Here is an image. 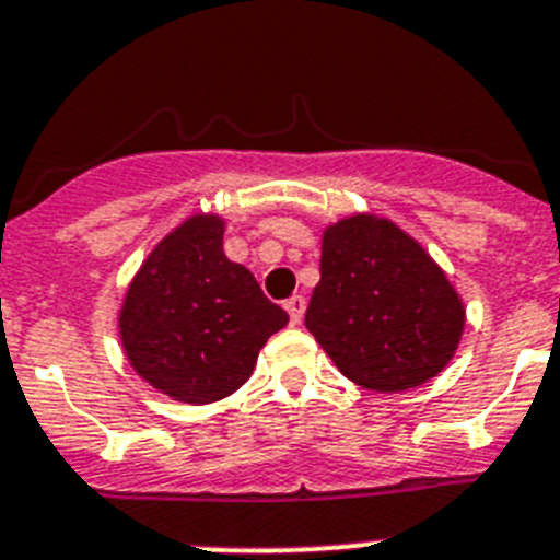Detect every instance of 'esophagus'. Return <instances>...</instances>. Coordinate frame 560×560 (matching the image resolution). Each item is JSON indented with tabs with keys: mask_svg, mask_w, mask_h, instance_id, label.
Returning <instances> with one entry per match:
<instances>
[{
	"mask_svg": "<svg viewBox=\"0 0 560 560\" xmlns=\"http://www.w3.org/2000/svg\"><path fill=\"white\" fill-rule=\"evenodd\" d=\"M284 310L290 312V320H292V324L299 326L301 320H304V312H306V299H304V295H292V299H287Z\"/></svg>",
	"mask_w": 560,
	"mask_h": 560,
	"instance_id": "34e87169",
	"label": "esophagus"
}]
</instances>
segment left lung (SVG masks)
Returning <instances> with one entry per match:
<instances>
[{
  "mask_svg": "<svg viewBox=\"0 0 560 560\" xmlns=\"http://www.w3.org/2000/svg\"><path fill=\"white\" fill-rule=\"evenodd\" d=\"M306 329L354 385L399 393L450 365L466 306L435 259L380 214L326 225Z\"/></svg>",
  "mask_w": 560,
  "mask_h": 560,
  "instance_id": "8db88e82",
  "label": "left lung"
}]
</instances>
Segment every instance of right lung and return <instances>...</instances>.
<instances>
[{
    "instance_id": "obj_1",
    "label": "right lung",
    "mask_w": 560,
    "mask_h": 560,
    "mask_svg": "<svg viewBox=\"0 0 560 560\" xmlns=\"http://www.w3.org/2000/svg\"><path fill=\"white\" fill-rule=\"evenodd\" d=\"M225 220L195 211L142 261L119 306V340L150 387L211 405L248 382L270 335L290 315L265 299L223 250Z\"/></svg>"
}]
</instances>
